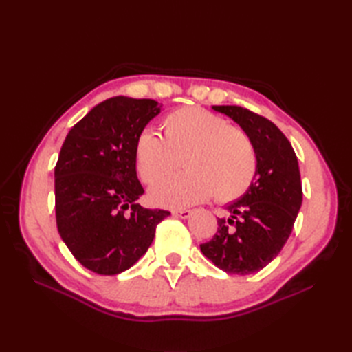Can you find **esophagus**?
Returning <instances> with one entry per match:
<instances>
[{
	"label": "esophagus",
	"instance_id": "obj_1",
	"mask_svg": "<svg viewBox=\"0 0 352 352\" xmlns=\"http://www.w3.org/2000/svg\"><path fill=\"white\" fill-rule=\"evenodd\" d=\"M175 216H180V218H189V216L192 214L190 210H188V208H180V210H174L172 212Z\"/></svg>",
	"mask_w": 352,
	"mask_h": 352
}]
</instances>
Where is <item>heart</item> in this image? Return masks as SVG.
<instances>
[{"label":"heart","mask_w":352,"mask_h":352,"mask_svg":"<svg viewBox=\"0 0 352 352\" xmlns=\"http://www.w3.org/2000/svg\"><path fill=\"white\" fill-rule=\"evenodd\" d=\"M162 136L145 130L134 145V164L145 184L153 186L184 166V174L151 190L159 206L180 207L212 198L228 204L242 198L256 180L257 148L242 126L203 107L188 106L162 119Z\"/></svg>","instance_id":"heart-1"}]
</instances>
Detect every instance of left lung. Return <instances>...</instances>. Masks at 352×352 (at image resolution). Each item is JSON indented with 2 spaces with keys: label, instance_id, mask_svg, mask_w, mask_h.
Instances as JSON below:
<instances>
[{
  "label": "left lung",
  "instance_id": "obj_1",
  "mask_svg": "<svg viewBox=\"0 0 352 352\" xmlns=\"http://www.w3.org/2000/svg\"><path fill=\"white\" fill-rule=\"evenodd\" d=\"M248 131L257 148L258 169L251 189L226 207L212 241L201 243L204 256L228 274L248 275L278 256L302 203L296 154L278 126L241 106H213Z\"/></svg>",
  "mask_w": 352,
  "mask_h": 352
}]
</instances>
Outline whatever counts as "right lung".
Here are the masks:
<instances>
[{"label": "right lung", "instance_id": "1", "mask_svg": "<svg viewBox=\"0 0 352 352\" xmlns=\"http://www.w3.org/2000/svg\"><path fill=\"white\" fill-rule=\"evenodd\" d=\"M162 104L113 96L69 130L54 168L56 222L72 256L89 271L116 275L151 245L157 223L170 213L144 208L134 164L139 134Z\"/></svg>", "mask_w": 352, "mask_h": 352}]
</instances>
